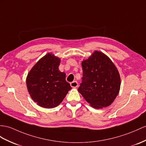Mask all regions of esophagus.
Returning a JSON list of instances; mask_svg holds the SVG:
<instances>
[{
    "instance_id": "1",
    "label": "esophagus",
    "mask_w": 146,
    "mask_h": 146,
    "mask_svg": "<svg viewBox=\"0 0 146 146\" xmlns=\"http://www.w3.org/2000/svg\"><path fill=\"white\" fill-rule=\"evenodd\" d=\"M70 85L72 88H76L78 86V83L76 81H74V82H72L70 84Z\"/></svg>"
}]
</instances>
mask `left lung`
<instances>
[{
	"label": "left lung",
	"mask_w": 146,
	"mask_h": 146,
	"mask_svg": "<svg viewBox=\"0 0 146 146\" xmlns=\"http://www.w3.org/2000/svg\"><path fill=\"white\" fill-rule=\"evenodd\" d=\"M82 81L78 91L90 105L99 109L114 102L120 90L121 78L111 60L101 51H95L82 62Z\"/></svg>",
	"instance_id": "1"
}]
</instances>
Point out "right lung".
Masks as SVG:
<instances>
[{
  "label": "right lung",
  "instance_id": "add662e5",
  "mask_svg": "<svg viewBox=\"0 0 146 146\" xmlns=\"http://www.w3.org/2000/svg\"><path fill=\"white\" fill-rule=\"evenodd\" d=\"M60 62L58 57L48 53L35 64L27 75L26 83L30 97L42 108L58 106L72 88L66 80V74L59 70Z\"/></svg>",
  "mask_w": 146,
  "mask_h": 146
}]
</instances>
